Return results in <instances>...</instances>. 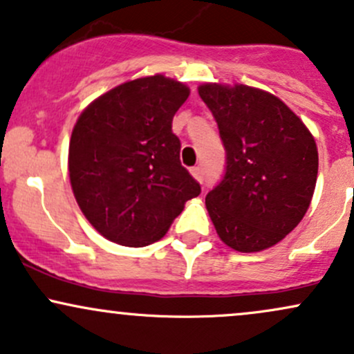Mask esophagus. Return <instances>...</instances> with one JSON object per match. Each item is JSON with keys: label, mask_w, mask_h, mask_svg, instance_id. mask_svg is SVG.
I'll use <instances>...</instances> for the list:
<instances>
[{"label": "esophagus", "mask_w": 354, "mask_h": 354, "mask_svg": "<svg viewBox=\"0 0 354 354\" xmlns=\"http://www.w3.org/2000/svg\"><path fill=\"white\" fill-rule=\"evenodd\" d=\"M191 174H193V176L196 178L198 181L203 183V178H205V171H203L201 166H194V168H191Z\"/></svg>", "instance_id": "esophagus-1"}]
</instances>
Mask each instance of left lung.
<instances>
[{
	"label": "left lung",
	"instance_id": "8db88e82",
	"mask_svg": "<svg viewBox=\"0 0 354 354\" xmlns=\"http://www.w3.org/2000/svg\"><path fill=\"white\" fill-rule=\"evenodd\" d=\"M226 151L221 181L206 208L223 243L243 253L276 245L310 208L318 149L303 121L281 100L236 84H201Z\"/></svg>",
	"mask_w": 354,
	"mask_h": 354
}]
</instances>
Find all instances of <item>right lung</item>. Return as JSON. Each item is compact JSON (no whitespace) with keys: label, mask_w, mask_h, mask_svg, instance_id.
<instances>
[{"label":"right lung","mask_w":354,"mask_h":354,"mask_svg":"<svg viewBox=\"0 0 354 354\" xmlns=\"http://www.w3.org/2000/svg\"><path fill=\"white\" fill-rule=\"evenodd\" d=\"M189 89L165 76L120 84L81 113L70 141V181L86 219L109 241L141 248L165 236L201 193L181 166L174 113Z\"/></svg>","instance_id":"obj_1"}]
</instances>
